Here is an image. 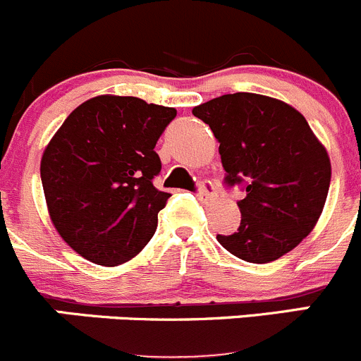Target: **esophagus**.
I'll use <instances>...</instances> for the list:
<instances>
[{
  "instance_id": "34e87169",
  "label": "esophagus",
  "mask_w": 361,
  "mask_h": 361,
  "mask_svg": "<svg viewBox=\"0 0 361 361\" xmlns=\"http://www.w3.org/2000/svg\"><path fill=\"white\" fill-rule=\"evenodd\" d=\"M200 200H202L203 203H210L212 200H216V191H214V188L210 184H207V182H203V184H200V192H198Z\"/></svg>"
}]
</instances>
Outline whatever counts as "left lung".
<instances>
[{"mask_svg": "<svg viewBox=\"0 0 361 361\" xmlns=\"http://www.w3.org/2000/svg\"><path fill=\"white\" fill-rule=\"evenodd\" d=\"M219 142L230 185L245 182L240 226L217 242L249 263L279 259L314 230L328 196L331 165L305 117L255 92L223 94L192 109Z\"/></svg>", "mask_w": 361, "mask_h": 361, "instance_id": "left-lung-1", "label": "left lung"}]
</instances>
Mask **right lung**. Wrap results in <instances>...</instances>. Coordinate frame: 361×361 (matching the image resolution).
<instances>
[{"instance_id":"right-lung-1","label":"right lung","mask_w":361,"mask_h":361,"mask_svg":"<svg viewBox=\"0 0 361 361\" xmlns=\"http://www.w3.org/2000/svg\"><path fill=\"white\" fill-rule=\"evenodd\" d=\"M177 116L135 96L102 94L78 105L40 163L49 216L75 252L102 267L130 262L147 245L170 192L152 184L154 147Z\"/></svg>"}]
</instances>
